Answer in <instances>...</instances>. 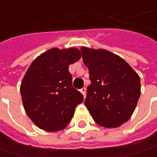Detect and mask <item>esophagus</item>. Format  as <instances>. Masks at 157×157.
Segmentation results:
<instances>
[{"label": "esophagus", "mask_w": 157, "mask_h": 157, "mask_svg": "<svg viewBox=\"0 0 157 157\" xmlns=\"http://www.w3.org/2000/svg\"><path fill=\"white\" fill-rule=\"evenodd\" d=\"M79 91H80V93L83 94V96L85 97V96H86V88H85V87L81 88V89H80Z\"/></svg>", "instance_id": "34e87169"}]
</instances>
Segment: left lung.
Segmentation results:
<instances>
[{
	"label": "left lung",
	"mask_w": 157,
	"mask_h": 157,
	"mask_svg": "<svg viewBox=\"0 0 157 157\" xmlns=\"http://www.w3.org/2000/svg\"><path fill=\"white\" fill-rule=\"evenodd\" d=\"M91 85L85 105L94 121L107 128L128 121L141 95L139 75L123 58L106 50L81 47Z\"/></svg>",
	"instance_id": "left-lung-1"
}]
</instances>
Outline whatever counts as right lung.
<instances>
[{
	"label": "right lung",
	"instance_id": "right-lung-1",
	"mask_svg": "<svg viewBox=\"0 0 157 157\" xmlns=\"http://www.w3.org/2000/svg\"><path fill=\"white\" fill-rule=\"evenodd\" d=\"M81 57L76 48H52L37 57L27 70L20 92L29 118L41 129L57 132L70 123L75 108L83 102L72 87L69 65Z\"/></svg>",
	"mask_w": 157,
	"mask_h": 157
}]
</instances>
